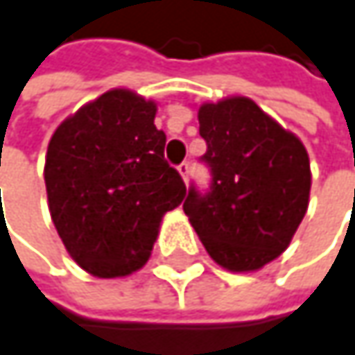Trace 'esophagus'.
<instances>
[{
    "label": "esophagus",
    "mask_w": 355,
    "mask_h": 355,
    "mask_svg": "<svg viewBox=\"0 0 355 355\" xmlns=\"http://www.w3.org/2000/svg\"><path fill=\"white\" fill-rule=\"evenodd\" d=\"M177 168L178 173H180V177H182V180L187 182V180H189V162H180Z\"/></svg>",
    "instance_id": "esophagus-1"
}]
</instances>
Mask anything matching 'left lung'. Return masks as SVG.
<instances>
[{
    "label": "left lung",
    "instance_id": "obj_1",
    "mask_svg": "<svg viewBox=\"0 0 355 355\" xmlns=\"http://www.w3.org/2000/svg\"><path fill=\"white\" fill-rule=\"evenodd\" d=\"M199 134L211 182L205 193L191 184L182 209L219 266L258 270L286 250L305 217V146L245 97L201 105Z\"/></svg>",
    "mask_w": 355,
    "mask_h": 355
}]
</instances>
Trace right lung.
I'll return each instance as SVG.
<instances>
[{"label":"right lung","mask_w":355,"mask_h":355,"mask_svg":"<svg viewBox=\"0 0 355 355\" xmlns=\"http://www.w3.org/2000/svg\"><path fill=\"white\" fill-rule=\"evenodd\" d=\"M154 115L152 101L113 89L64 119L50 140V217L73 260L93 276L142 268L162 215L187 193L164 158L166 134Z\"/></svg>","instance_id":"right-lung-1"}]
</instances>
